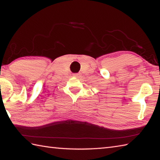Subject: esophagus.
<instances>
[{"instance_id":"1","label":"esophagus","mask_w":160,"mask_h":160,"mask_svg":"<svg viewBox=\"0 0 160 160\" xmlns=\"http://www.w3.org/2000/svg\"><path fill=\"white\" fill-rule=\"evenodd\" d=\"M73 76L76 77V78H80L81 74L80 73H75V74H73Z\"/></svg>"}]
</instances>
